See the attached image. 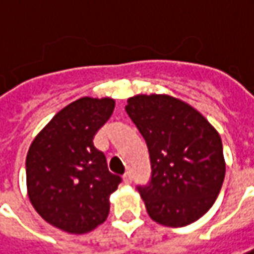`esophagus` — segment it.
Masks as SVG:
<instances>
[{
	"label": "esophagus",
	"instance_id": "esophagus-1",
	"mask_svg": "<svg viewBox=\"0 0 254 254\" xmlns=\"http://www.w3.org/2000/svg\"><path fill=\"white\" fill-rule=\"evenodd\" d=\"M124 182L127 183V185H129V183L132 182V178H130V173H129V172L124 175Z\"/></svg>",
	"mask_w": 254,
	"mask_h": 254
}]
</instances>
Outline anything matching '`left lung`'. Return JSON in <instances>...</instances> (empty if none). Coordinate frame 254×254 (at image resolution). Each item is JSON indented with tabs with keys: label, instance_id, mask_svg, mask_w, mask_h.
Wrapping results in <instances>:
<instances>
[{
	"label": "left lung",
	"instance_id": "1",
	"mask_svg": "<svg viewBox=\"0 0 254 254\" xmlns=\"http://www.w3.org/2000/svg\"><path fill=\"white\" fill-rule=\"evenodd\" d=\"M125 109L149 149L152 178L138 190L150 219L169 227L196 222L223 185L220 135L193 106L169 95H135Z\"/></svg>",
	"mask_w": 254,
	"mask_h": 254
}]
</instances>
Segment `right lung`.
Returning a JSON list of instances; mask_svg holds the SVG:
<instances>
[{"label":"right lung","instance_id":"add662e5","mask_svg":"<svg viewBox=\"0 0 254 254\" xmlns=\"http://www.w3.org/2000/svg\"><path fill=\"white\" fill-rule=\"evenodd\" d=\"M115 109L112 98L83 96L61 109L27 153L28 197L54 227L81 235L104 223L121 178L108 171L95 133Z\"/></svg>","mask_w":254,"mask_h":254}]
</instances>
